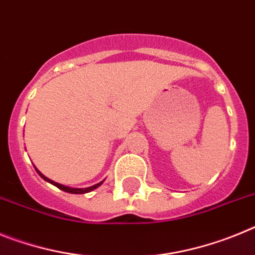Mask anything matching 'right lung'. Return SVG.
I'll list each match as a JSON object with an SVG mask.
<instances>
[{
	"label": "right lung",
	"instance_id": "right-lung-1",
	"mask_svg": "<svg viewBox=\"0 0 255 255\" xmlns=\"http://www.w3.org/2000/svg\"><path fill=\"white\" fill-rule=\"evenodd\" d=\"M35 170H37V168H35ZM37 172H38V175H39V176L42 177V179H44V180H46V181L51 182L52 185L57 186V188H58V189H61V190L66 191V193H71V194H84V193H89V191H92V190H94V189H97V188H98V186H100L101 184H102V182L105 181V180H103V181L98 182V184H96V185H93V186H89V188H84V189H76V188H69V186L61 185V184H58V182L52 181V180H49L48 177H46V176H44L43 173L40 172V171H38V170H37Z\"/></svg>",
	"mask_w": 255,
	"mask_h": 255
}]
</instances>
